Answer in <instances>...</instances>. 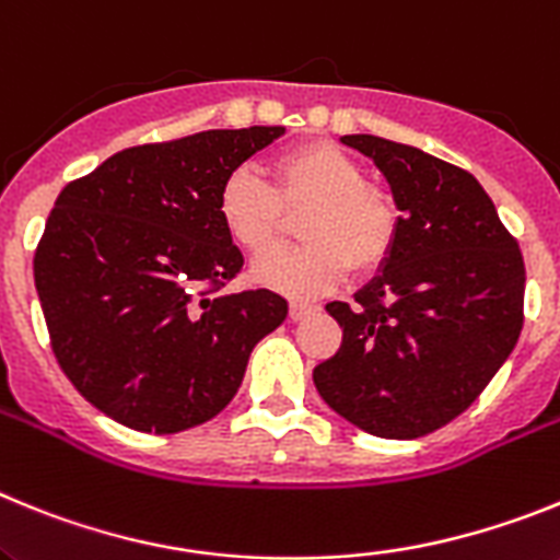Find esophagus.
Instances as JSON below:
<instances>
[{"instance_id":"1","label":"esophagus","mask_w":560,"mask_h":560,"mask_svg":"<svg viewBox=\"0 0 560 560\" xmlns=\"http://www.w3.org/2000/svg\"><path fill=\"white\" fill-rule=\"evenodd\" d=\"M315 304H304V301H290V320H301L307 318V315L315 313Z\"/></svg>"}]
</instances>
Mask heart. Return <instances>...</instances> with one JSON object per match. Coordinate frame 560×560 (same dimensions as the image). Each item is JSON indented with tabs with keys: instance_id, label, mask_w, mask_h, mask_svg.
<instances>
[{
	"instance_id": "heart-1",
	"label": "heart",
	"mask_w": 560,
	"mask_h": 560,
	"mask_svg": "<svg viewBox=\"0 0 560 560\" xmlns=\"http://www.w3.org/2000/svg\"><path fill=\"white\" fill-rule=\"evenodd\" d=\"M301 210L300 232L308 242L253 267L259 284L293 299L329 293L352 267L363 276L381 270L400 236L395 197L369 183L363 165L327 140L281 152L270 186L247 168H236L217 194L222 228L250 256L272 249L289 226L285 217Z\"/></svg>"
}]
</instances>
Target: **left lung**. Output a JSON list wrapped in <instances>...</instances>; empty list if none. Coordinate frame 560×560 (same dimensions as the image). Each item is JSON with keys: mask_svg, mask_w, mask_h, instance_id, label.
Returning <instances> with one entry per match:
<instances>
[{"mask_svg": "<svg viewBox=\"0 0 560 560\" xmlns=\"http://www.w3.org/2000/svg\"><path fill=\"white\" fill-rule=\"evenodd\" d=\"M340 143L388 179L400 236L354 304H327L343 340L313 381L366 434L417 440L459 417L513 352L524 324L522 250L459 165L374 135Z\"/></svg>", "mask_w": 560, "mask_h": 560, "instance_id": "8db88e82", "label": "left lung"}]
</instances>
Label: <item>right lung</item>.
Masks as SVG:
<instances>
[{
	"mask_svg": "<svg viewBox=\"0 0 560 560\" xmlns=\"http://www.w3.org/2000/svg\"><path fill=\"white\" fill-rule=\"evenodd\" d=\"M281 135L250 126L132 145L58 194L33 256L50 347L120 425L177 434L217 417L253 347L287 318L279 293H222L245 259L217 213L222 179Z\"/></svg>",
	"mask_w": 560,
	"mask_h": 560,
	"instance_id": "right-lung-1",
	"label": "right lung"
}]
</instances>
